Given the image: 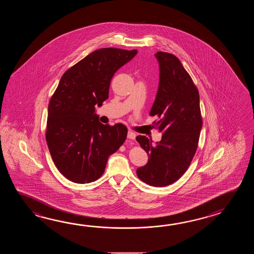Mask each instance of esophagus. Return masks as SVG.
I'll return each mask as SVG.
<instances>
[{
    "mask_svg": "<svg viewBox=\"0 0 254 254\" xmlns=\"http://www.w3.org/2000/svg\"><path fill=\"white\" fill-rule=\"evenodd\" d=\"M135 137H136V134H135L133 131H131V130L128 131V133H127V138L128 139H129V140H134Z\"/></svg>",
    "mask_w": 254,
    "mask_h": 254,
    "instance_id": "esophagus-1",
    "label": "esophagus"
}]
</instances>
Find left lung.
<instances>
[{"label":"left lung","mask_w":254,"mask_h":254,"mask_svg":"<svg viewBox=\"0 0 254 254\" xmlns=\"http://www.w3.org/2000/svg\"><path fill=\"white\" fill-rule=\"evenodd\" d=\"M160 68V81L150 115H157V129L162 140H152L139 135L136 140L147 152L149 160L138 168L137 176L143 183L163 187L183 176L198 147L202 120L200 96L189 73L172 54H155Z\"/></svg>","instance_id":"obj_1"}]
</instances>
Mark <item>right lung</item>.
<instances>
[{"instance_id": "add662e5", "label": "right lung", "mask_w": 254, "mask_h": 254, "mask_svg": "<svg viewBox=\"0 0 254 254\" xmlns=\"http://www.w3.org/2000/svg\"><path fill=\"white\" fill-rule=\"evenodd\" d=\"M137 50L103 48L92 52L66 70L48 106L46 141L60 173L75 184L100 178L110 155L126 140L128 129L99 122V107L109 97L114 73Z\"/></svg>"}]
</instances>
